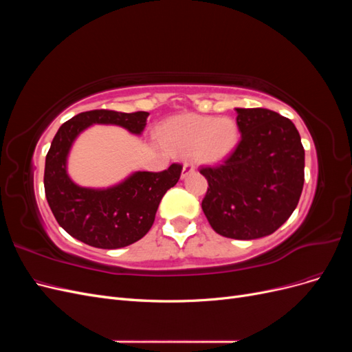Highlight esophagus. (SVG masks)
Segmentation results:
<instances>
[{
  "label": "esophagus",
  "instance_id": "34e87169",
  "mask_svg": "<svg viewBox=\"0 0 352 352\" xmlns=\"http://www.w3.org/2000/svg\"><path fill=\"white\" fill-rule=\"evenodd\" d=\"M195 172V166L192 163H185L184 168H182V177H186L188 175Z\"/></svg>",
  "mask_w": 352,
  "mask_h": 352
}]
</instances>
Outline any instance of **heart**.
<instances>
[{
    "label": "heart",
    "instance_id": "obj_1",
    "mask_svg": "<svg viewBox=\"0 0 352 352\" xmlns=\"http://www.w3.org/2000/svg\"><path fill=\"white\" fill-rule=\"evenodd\" d=\"M164 142L179 154L192 153L202 164L225 160L238 145L239 127L232 119L186 114L175 117L163 131Z\"/></svg>",
    "mask_w": 352,
    "mask_h": 352
}]
</instances>
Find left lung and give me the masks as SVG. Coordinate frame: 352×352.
Returning a JSON list of instances; mask_svg holds the SVG:
<instances>
[{"label":"left lung","instance_id":"8db88e82","mask_svg":"<svg viewBox=\"0 0 352 352\" xmlns=\"http://www.w3.org/2000/svg\"><path fill=\"white\" fill-rule=\"evenodd\" d=\"M241 140L220 164L201 166L202 211L219 235L257 239L291 217L304 186V146L295 124L267 109H236Z\"/></svg>","mask_w":352,"mask_h":352}]
</instances>
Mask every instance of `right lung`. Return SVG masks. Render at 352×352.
Wrapping results in <instances>:
<instances>
[{"instance_id":"right-lung-1","label":"right lung","mask_w":352,"mask_h":352,"mask_svg":"<svg viewBox=\"0 0 352 352\" xmlns=\"http://www.w3.org/2000/svg\"><path fill=\"white\" fill-rule=\"evenodd\" d=\"M150 113L91 110L63 123L45 158L44 186L48 206L69 235L95 248L117 250L140 241L151 229L160 201L177 184L182 164L173 163L163 172H138L109 189L74 185L66 173L70 146L92 123H110L141 133Z\"/></svg>"}]
</instances>
